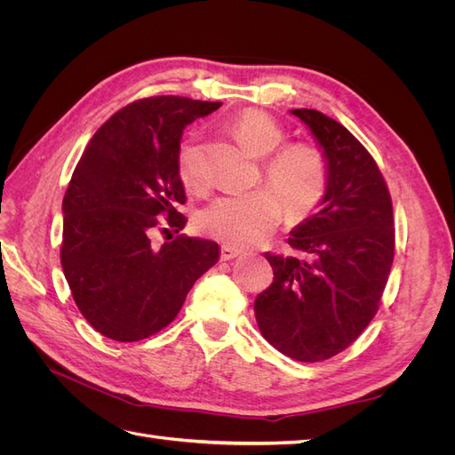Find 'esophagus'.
Returning <instances> with one entry per match:
<instances>
[{
    "mask_svg": "<svg viewBox=\"0 0 455 455\" xmlns=\"http://www.w3.org/2000/svg\"><path fill=\"white\" fill-rule=\"evenodd\" d=\"M220 256H222L224 261L228 259H235L237 256H241V251L237 249H231V246H222V252H220Z\"/></svg>",
    "mask_w": 455,
    "mask_h": 455,
    "instance_id": "obj_1",
    "label": "esophagus"
}]
</instances>
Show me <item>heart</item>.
Masks as SVG:
<instances>
[{
  "mask_svg": "<svg viewBox=\"0 0 455 455\" xmlns=\"http://www.w3.org/2000/svg\"><path fill=\"white\" fill-rule=\"evenodd\" d=\"M239 144L264 163V182L271 188L249 196H229L201 211L199 228L228 246H251L267 239L286 216L304 222L319 209L330 184V167L323 151L306 142L285 144L284 129L261 109H244L229 123ZM178 176L186 188H204L201 144L188 136L178 146Z\"/></svg>",
  "mask_w": 455,
  "mask_h": 455,
  "instance_id": "heart-1",
  "label": "heart"
}]
</instances>
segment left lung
Segmentation results:
<instances>
[{
	"mask_svg": "<svg viewBox=\"0 0 455 455\" xmlns=\"http://www.w3.org/2000/svg\"><path fill=\"white\" fill-rule=\"evenodd\" d=\"M315 134L330 167L323 209L288 244L299 256L266 252L273 283L254 301L259 332L299 363L330 359L374 319L395 258L389 188L355 136L316 109H292Z\"/></svg>",
	"mask_w": 455,
	"mask_h": 455,
	"instance_id": "obj_1",
	"label": "left lung"
}]
</instances>
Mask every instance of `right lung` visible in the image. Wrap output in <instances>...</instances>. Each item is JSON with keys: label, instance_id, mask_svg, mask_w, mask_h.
Wrapping results in <instances>:
<instances>
[{"label": "right lung", "instance_id": "obj_1", "mask_svg": "<svg viewBox=\"0 0 455 455\" xmlns=\"http://www.w3.org/2000/svg\"><path fill=\"white\" fill-rule=\"evenodd\" d=\"M220 106L172 94L134 100L94 132L76 164L62 201L60 264L77 309L109 339L139 341L169 326L218 261L214 241L180 233L176 154L184 127Z\"/></svg>", "mask_w": 455, "mask_h": 455}]
</instances>
